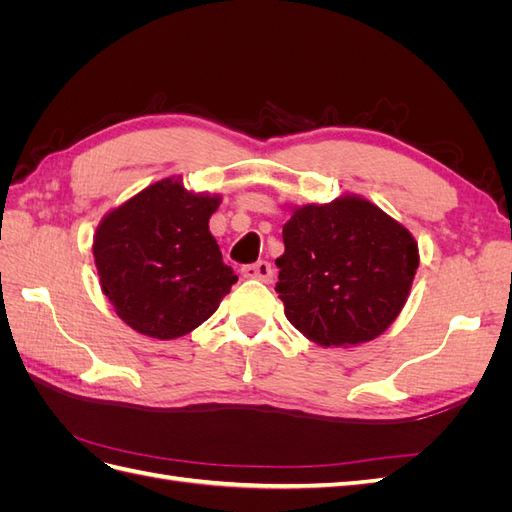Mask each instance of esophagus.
Returning a JSON list of instances; mask_svg holds the SVG:
<instances>
[{
    "mask_svg": "<svg viewBox=\"0 0 512 512\" xmlns=\"http://www.w3.org/2000/svg\"><path fill=\"white\" fill-rule=\"evenodd\" d=\"M243 275L252 277V280H260V282L269 284V282H273V267L267 260H258V262H254V265L243 267Z\"/></svg>",
    "mask_w": 512,
    "mask_h": 512,
    "instance_id": "obj_1",
    "label": "esophagus"
}]
</instances>
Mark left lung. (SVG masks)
I'll use <instances>...</instances> for the list:
<instances>
[{
  "mask_svg": "<svg viewBox=\"0 0 512 512\" xmlns=\"http://www.w3.org/2000/svg\"><path fill=\"white\" fill-rule=\"evenodd\" d=\"M284 314L320 346H356L389 329L418 269L410 232L369 200L344 196L307 205L284 224Z\"/></svg>",
  "mask_w": 512,
  "mask_h": 512,
  "instance_id": "1",
  "label": "left lung"
}]
</instances>
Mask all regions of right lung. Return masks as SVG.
<instances>
[{
    "label": "right lung",
    "mask_w": 512,
    "mask_h": 512,
    "mask_svg": "<svg viewBox=\"0 0 512 512\" xmlns=\"http://www.w3.org/2000/svg\"><path fill=\"white\" fill-rule=\"evenodd\" d=\"M218 205L220 198L164 179L102 220L94 239L100 284L134 331L156 339L190 333L237 282L209 232Z\"/></svg>",
    "instance_id": "1"
}]
</instances>
